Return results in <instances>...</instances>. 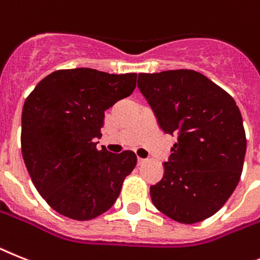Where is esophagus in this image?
<instances>
[{"mask_svg": "<svg viewBox=\"0 0 260 260\" xmlns=\"http://www.w3.org/2000/svg\"><path fill=\"white\" fill-rule=\"evenodd\" d=\"M145 161V158H141V157H137V162L139 164H143Z\"/></svg>", "mask_w": 260, "mask_h": 260, "instance_id": "esophagus-1", "label": "esophagus"}]
</instances>
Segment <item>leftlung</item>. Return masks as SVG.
Segmentation results:
<instances>
[{"label":"left lung","mask_w":260,"mask_h":260,"mask_svg":"<svg viewBox=\"0 0 260 260\" xmlns=\"http://www.w3.org/2000/svg\"><path fill=\"white\" fill-rule=\"evenodd\" d=\"M140 88L165 134L177 135L164 177L150 186L165 215L196 223L215 214L241 180L246 140L235 100L194 70L139 74Z\"/></svg>","instance_id":"left-lung-1"}]
</instances>
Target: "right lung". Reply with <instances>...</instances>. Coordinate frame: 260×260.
Instances as JSON below:
<instances>
[{
	"mask_svg": "<svg viewBox=\"0 0 260 260\" xmlns=\"http://www.w3.org/2000/svg\"><path fill=\"white\" fill-rule=\"evenodd\" d=\"M137 74L93 69L54 71L32 89L22 110L21 149L32 184L59 214L88 221L112 208L136 167L132 150L98 149L104 111L129 96Z\"/></svg>",
	"mask_w": 260,
	"mask_h": 260,
	"instance_id": "add662e5",
	"label": "right lung"
}]
</instances>
